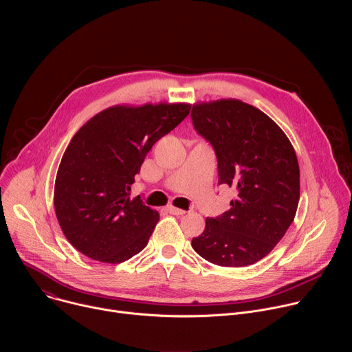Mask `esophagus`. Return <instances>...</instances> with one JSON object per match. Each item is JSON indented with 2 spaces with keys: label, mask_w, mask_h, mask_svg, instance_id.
<instances>
[{
  "label": "esophagus",
  "mask_w": 352,
  "mask_h": 352,
  "mask_svg": "<svg viewBox=\"0 0 352 352\" xmlns=\"http://www.w3.org/2000/svg\"><path fill=\"white\" fill-rule=\"evenodd\" d=\"M167 210H168L171 214H174V216H182V214L186 213L185 210L178 209V208H174V206H167Z\"/></svg>",
  "instance_id": "obj_1"
}]
</instances>
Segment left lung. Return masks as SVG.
<instances>
[{"label":"left lung","mask_w":352,"mask_h":352,"mask_svg":"<svg viewBox=\"0 0 352 352\" xmlns=\"http://www.w3.org/2000/svg\"><path fill=\"white\" fill-rule=\"evenodd\" d=\"M192 124L214 148L219 184L235 189L231 209L206 219L192 248L210 263L254 265L272 252L294 221L299 166L281 128L256 107L217 100L192 107Z\"/></svg>","instance_id":"obj_1"}]
</instances>
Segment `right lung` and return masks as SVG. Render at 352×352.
<instances>
[{
  "label": "right lung",
  "mask_w": 352,
  "mask_h": 352,
  "mask_svg": "<svg viewBox=\"0 0 352 352\" xmlns=\"http://www.w3.org/2000/svg\"><path fill=\"white\" fill-rule=\"evenodd\" d=\"M189 111L185 103L114 106L75 133L58 167L54 209L80 254L117 265L147 245L160 217L131 196V185L148 150Z\"/></svg>",
  "instance_id": "right-lung-1"
}]
</instances>
